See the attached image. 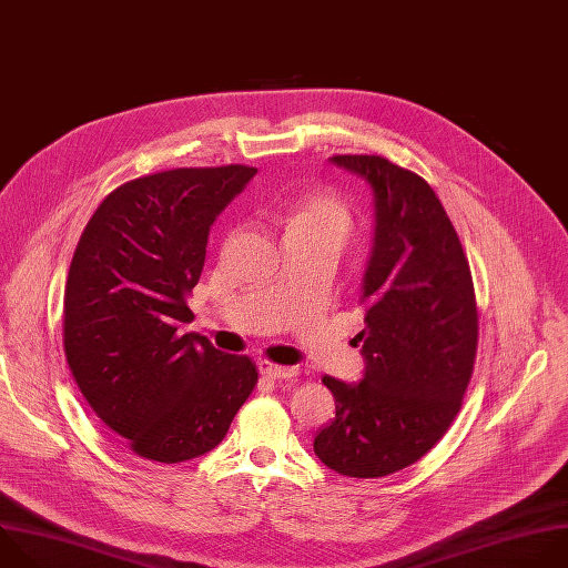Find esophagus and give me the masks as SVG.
Wrapping results in <instances>:
<instances>
[{"label": "esophagus", "mask_w": 568, "mask_h": 568, "mask_svg": "<svg viewBox=\"0 0 568 568\" xmlns=\"http://www.w3.org/2000/svg\"><path fill=\"white\" fill-rule=\"evenodd\" d=\"M258 369L263 376H267V379H294V376L298 374V367H290V365H276L272 361H258Z\"/></svg>", "instance_id": "1"}]
</instances>
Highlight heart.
<instances>
[{"label":"heart","mask_w":568,"mask_h":568,"mask_svg":"<svg viewBox=\"0 0 568 568\" xmlns=\"http://www.w3.org/2000/svg\"><path fill=\"white\" fill-rule=\"evenodd\" d=\"M287 234H310L325 236L343 245L354 227V214L349 205L327 192H310L294 203H290L285 212Z\"/></svg>","instance_id":"heart-1"}]
</instances>
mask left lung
<instances>
[{"label":"left lung","instance_id":"obj_1","mask_svg":"<svg viewBox=\"0 0 568 568\" xmlns=\"http://www.w3.org/2000/svg\"><path fill=\"white\" fill-rule=\"evenodd\" d=\"M374 196V247L356 334L363 382L323 376L336 417L314 437L332 470L374 479L408 468L446 435L470 384L479 316L468 258L433 186L382 155H332Z\"/></svg>","mask_w":568,"mask_h":568}]
</instances>
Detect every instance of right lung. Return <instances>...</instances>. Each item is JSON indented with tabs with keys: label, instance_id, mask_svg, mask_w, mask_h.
<instances>
[{
	"label": "right lung",
	"instance_id": "obj_1",
	"mask_svg": "<svg viewBox=\"0 0 568 568\" xmlns=\"http://www.w3.org/2000/svg\"><path fill=\"white\" fill-rule=\"evenodd\" d=\"M254 166H182L120 184L75 247L64 290V354L93 413L138 457L178 464L214 450L256 388L250 356L192 323L210 230Z\"/></svg>",
	"mask_w": 568,
	"mask_h": 568
}]
</instances>
